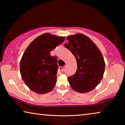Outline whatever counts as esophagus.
<instances>
[{"label": "esophagus", "mask_w": 125, "mask_h": 125, "mask_svg": "<svg viewBox=\"0 0 125 125\" xmlns=\"http://www.w3.org/2000/svg\"><path fill=\"white\" fill-rule=\"evenodd\" d=\"M64 70V67H59V70H58V71H59V73H63Z\"/></svg>", "instance_id": "esophagus-1"}]
</instances>
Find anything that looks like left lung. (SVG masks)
I'll list each match as a JSON object with an SVG mask.
<instances>
[{"label": "left lung", "mask_w": 125, "mask_h": 125, "mask_svg": "<svg viewBox=\"0 0 125 125\" xmlns=\"http://www.w3.org/2000/svg\"><path fill=\"white\" fill-rule=\"evenodd\" d=\"M64 46L74 55L77 62L75 74L68 78L71 88L84 93L94 89L102 80L105 63L102 53L87 36L76 34L67 37Z\"/></svg>", "instance_id": "left-lung-1"}]
</instances>
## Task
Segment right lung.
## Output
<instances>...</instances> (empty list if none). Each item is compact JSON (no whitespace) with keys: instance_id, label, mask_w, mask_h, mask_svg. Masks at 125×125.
<instances>
[{"instance_id":"add662e5","label":"right lung","mask_w":125,"mask_h":125,"mask_svg":"<svg viewBox=\"0 0 125 125\" xmlns=\"http://www.w3.org/2000/svg\"><path fill=\"white\" fill-rule=\"evenodd\" d=\"M65 37L45 33L35 39L28 46L20 62L22 79L30 89L39 94L54 89L58 66L56 56L50 52L63 42Z\"/></svg>"}]
</instances>
